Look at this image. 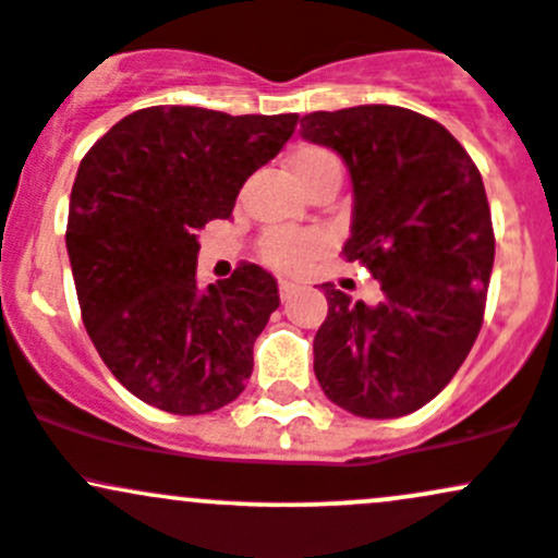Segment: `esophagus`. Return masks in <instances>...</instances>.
Wrapping results in <instances>:
<instances>
[{"label": "esophagus", "mask_w": 558, "mask_h": 558, "mask_svg": "<svg viewBox=\"0 0 558 558\" xmlns=\"http://www.w3.org/2000/svg\"><path fill=\"white\" fill-rule=\"evenodd\" d=\"M295 290H298L295 281H279V295H281V301H287V298L295 295Z\"/></svg>", "instance_id": "34e87169"}]
</instances>
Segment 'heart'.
I'll list each match as a JSON object with an SVG mask.
<instances>
[{"label":"heart","mask_w":558,"mask_h":558,"mask_svg":"<svg viewBox=\"0 0 558 558\" xmlns=\"http://www.w3.org/2000/svg\"><path fill=\"white\" fill-rule=\"evenodd\" d=\"M290 172L305 189V185L322 181L327 175H340V159L322 146H301L292 151ZM316 250H319V239L311 236V233L277 231L268 233L260 244L263 260L268 266L281 268V271H298V268H303L316 255Z\"/></svg>","instance_id":"heart-1"}]
</instances>
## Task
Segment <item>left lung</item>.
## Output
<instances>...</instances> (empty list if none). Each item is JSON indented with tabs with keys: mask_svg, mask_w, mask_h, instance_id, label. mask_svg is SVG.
<instances>
[{
	"mask_svg": "<svg viewBox=\"0 0 558 558\" xmlns=\"http://www.w3.org/2000/svg\"><path fill=\"white\" fill-rule=\"evenodd\" d=\"M301 135L349 167L343 253L380 284L375 305L322 284L316 380L359 417L410 415L452 380L482 329L495 260L482 175L439 122L399 106L314 111Z\"/></svg>",
	"mask_w": 558,
	"mask_h": 558,
	"instance_id": "8db88e82",
	"label": "left lung"
}]
</instances>
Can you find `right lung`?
I'll use <instances>...</instances> for the list:
<instances>
[{
    "label": "right lung",
    "instance_id": "add662e5",
    "mask_svg": "<svg viewBox=\"0 0 558 558\" xmlns=\"http://www.w3.org/2000/svg\"><path fill=\"white\" fill-rule=\"evenodd\" d=\"M298 113L141 109L82 159L69 250L89 340L113 377L172 415H205L244 391L253 345L279 308L255 263L199 287L196 231L229 220L244 181L295 133Z\"/></svg>",
    "mask_w": 558,
    "mask_h": 558
}]
</instances>
